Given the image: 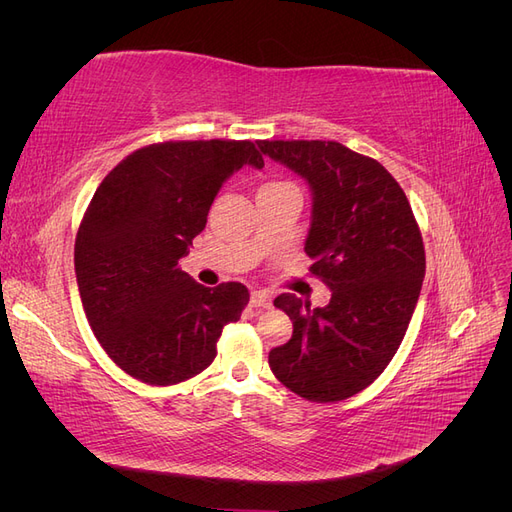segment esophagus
<instances>
[{
	"label": "esophagus",
	"instance_id": "obj_1",
	"mask_svg": "<svg viewBox=\"0 0 512 512\" xmlns=\"http://www.w3.org/2000/svg\"><path fill=\"white\" fill-rule=\"evenodd\" d=\"M271 294L265 292V290H254L252 297H250V303L252 307H271Z\"/></svg>",
	"mask_w": 512,
	"mask_h": 512
}]
</instances>
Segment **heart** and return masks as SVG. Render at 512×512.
<instances>
[{
    "label": "heart",
    "mask_w": 512,
    "mask_h": 512,
    "mask_svg": "<svg viewBox=\"0 0 512 512\" xmlns=\"http://www.w3.org/2000/svg\"><path fill=\"white\" fill-rule=\"evenodd\" d=\"M265 188H292V185L286 181H273V183H267Z\"/></svg>",
    "instance_id": "obj_1"
}]
</instances>
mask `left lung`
Listing matches in <instances>:
<instances>
[{
    "mask_svg": "<svg viewBox=\"0 0 512 512\" xmlns=\"http://www.w3.org/2000/svg\"><path fill=\"white\" fill-rule=\"evenodd\" d=\"M260 151L312 188L305 239L309 267L331 288L327 307L290 292L273 301L292 337L269 352L286 389L309 401H342L367 389L406 335L425 277V247L412 207L374 158L335 141H260Z\"/></svg>",
    "mask_w": 512,
    "mask_h": 512,
    "instance_id": "left-lung-1",
    "label": "left lung"
}]
</instances>
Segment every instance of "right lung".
Instances as JSON below:
<instances>
[{"label": "right lung", "mask_w": 512, "mask_h": 512, "mask_svg": "<svg viewBox=\"0 0 512 512\" xmlns=\"http://www.w3.org/2000/svg\"><path fill=\"white\" fill-rule=\"evenodd\" d=\"M243 166H265L250 141L156 143L121 160L91 198L74 243L76 284L91 331L132 378L168 386L200 374L250 301L239 282L205 288L179 269Z\"/></svg>", "instance_id": "add662e5"}]
</instances>
